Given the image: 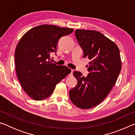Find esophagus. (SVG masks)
Masks as SVG:
<instances>
[{
  "label": "esophagus",
  "instance_id": "1",
  "mask_svg": "<svg viewBox=\"0 0 135 135\" xmlns=\"http://www.w3.org/2000/svg\"><path fill=\"white\" fill-rule=\"evenodd\" d=\"M73 71H74V70H71V73L69 75V76H73Z\"/></svg>",
  "mask_w": 135,
  "mask_h": 135
}]
</instances>
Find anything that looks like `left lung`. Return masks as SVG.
Instances as JSON below:
<instances>
[{
    "instance_id": "1",
    "label": "left lung",
    "mask_w": 135,
    "mask_h": 135,
    "mask_svg": "<svg viewBox=\"0 0 135 135\" xmlns=\"http://www.w3.org/2000/svg\"><path fill=\"white\" fill-rule=\"evenodd\" d=\"M75 35L84 52L83 58L90 60L87 77L73 72L77 86L70 90L71 102L81 109L99 105L110 92L122 69L120 51L117 45L101 33L79 29Z\"/></svg>"
}]
</instances>
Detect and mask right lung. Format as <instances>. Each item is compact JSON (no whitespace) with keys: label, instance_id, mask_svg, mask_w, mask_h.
<instances>
[{"label":"right lung","instance_id":"add662e5","mask_svg":"<svg viewBox=\"0 0 135 135\" xmlns=\"http://www.w3.org/2000/svg\"><path fill=\"white\" fill-rule=\"evenodd\" d=\"M74 31L54 25H40L25 33L16 47L15 70L23 90L34 100L51 95L57 84L71 73L67 66L49 61L58 40Z\"/></svg>","mask_w":135,"mask_h":135}]
</instances>
